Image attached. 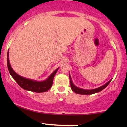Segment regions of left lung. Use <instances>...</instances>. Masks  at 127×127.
I'll return each instance as SVG.
<instances>
[{
  "label": "left lung",
  "instance_id": "left-lung-1",
  "mask_svg": "<svg viewBox=\"0 0 127 127\" xmlns=\"http://www.w3.org/2000/svg\"><path fill=\"white\" fill-rule=\"evenodd\" d=\"M69 79H70V83H71V87L72 90L73 92H74L75 93H78V94H81V95H90L93 94V93H98V92H101V90H103L104 88H105L107 85L109 84V83L111 82V80H110L108 82L106 83V84L103 85V86L100 87H98L97 88H95V89L92 90H85L82 89V88H80L77 87H76L75 85H74V84H73L72 81V79L71 77V75L69 74Z\"/></svg>",
  "mask_w": 127,
  "mask_h": 127
}]
</instances>
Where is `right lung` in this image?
Returning a JSON list of instances; mask_svg holds the SVG:
<instances>
[{
	"label": "right lung",
	"instance_id": "1",
	"mask_svg": "<svg viewBox=\"0 0 127 127\" xmlns=\"http://www.w3.org/2000/svg\"><path fill=\"white\" fill-rule=\"evenodd\" d=\"M9 52L8 51L7 53V66L10 75L12 76L14 80L17 82V84L24 90H26L31 91V92H37V93H40V92H47V90L50 89L52 87V84H53V78L55 75L56 72L58 70V68L56 69L48 77L47 79H46L44 81L37 82L35 80H31V79H26V78L20 76L18 74H16L15 71L13 70L10 66V61H9Z\"/></svg>",
	"mask_w": 127,
	"mask_h": 127
}]
</instances>
